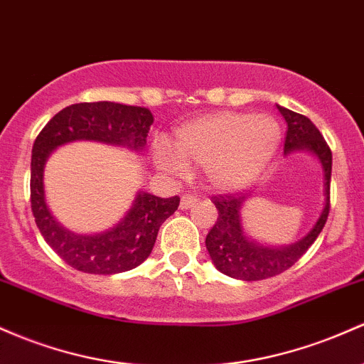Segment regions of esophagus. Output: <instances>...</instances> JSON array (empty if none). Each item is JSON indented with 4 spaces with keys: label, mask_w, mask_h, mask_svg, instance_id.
<instances>
[{
    "label": "esophagus",
    "mask_w": 364,
    "mask_h": 364,
    "mask_svg": "<svg viewBox=\"0 0 364 364\" xmlns=\"http://www.w3.org/2000/svg\"><path fill=\"white\" fill-rule=\"evenodd\" d=\"M197 202H198V197H195V195H183L179 207H181V209H188V207L195 205Z\"/></svg>",
    "instance_id": "esophagus-1"
}]
</instances>
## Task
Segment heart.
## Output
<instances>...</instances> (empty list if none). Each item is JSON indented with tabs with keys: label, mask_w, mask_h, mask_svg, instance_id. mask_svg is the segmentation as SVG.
Returning a JSON list of instances; mask_svg holds the SVG:
<instances>
[{
	"label": "heart",
	"mask_w": 364,
	"mask_h": 364,
	"mask_svg": "<svg viewBox=\"0 0 364 364\" xmlns=\"http://www.w3.org/2000/svg\"><path fill=\"white\" fill-rule=\"evenodd\" d=\"M282 129L271 115L218 112L176 131V149L164 139L155 143V162L166 173L186 176L188 164L203 167L218 190H237L261 176L273 161Z\"/></svg>",
	"instance_id": "obj_1"
}]
</instances>
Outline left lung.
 Here are the masks:
<instances>
[{
    "instance_id": "obj_1",
    "label": "left lung",
    "mask_w": 364,
    "mask_h": 364,
    "mask_svg": "<svg viewBox=\"0 0 364 364\" xmlns=\"http://www.w3.org/2000/svg\"><path fill=\"white\" fill-rule=\"evenodd\" d=\"M279 114L287 122L285 154L294 150H309L318 155L325 173V207L313 230L302 240L289 247H264L250 240L242 226L240 210L250 195L225 193L213 195L218 209V221L205 238L214 266L231 278L259 282L283 273L292 267L307 252L318 235L321 233L330 213V178H331V150L323 134L306 115L297 114L278 105Z\"/></svg>"
}]
</instances>
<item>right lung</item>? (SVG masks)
I'll list each match as a JSON object with an SVG mask.
<instances>
[{"label": "right lung", "mask_w": 364, "mask_h": 364, "mask_svg": "<svg viewBox=\"0 0 364 364\" xmlns=\"http://www.w3.org/2000/svg\"><path fill=\"white\" fill-rule=\"evenodd\" d=\"M151 124V112L143 107L114 102L74 103L51 117L36 138L31 159V209L48 245L74 269L115 274L141 264L154 249L159 228L178 210L179 197L139 193L117 226L105 233L75 235L60 225L45 202L43 171L48 155L75 139H93L139 151L145 149Z\"/></svg>", "instance_id": "right-lung-1"}]
</instances>
